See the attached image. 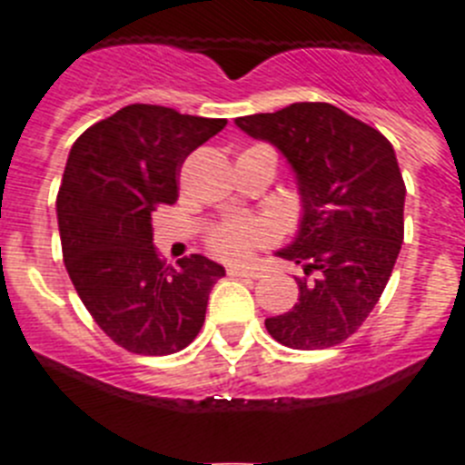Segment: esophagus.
Wrapping results in <instances>:
<instances>
[{
    "label": "esophagus",
    "mask_w": 465,
    "mask_h": 465,
    "mask_svg": "<svg viewBox=\"0 0 465 465\" xmlns=\"http://www.w3.org/2000/svg\"><path fill=\"white\" fill-rule=\"evenodd\" d=\"M230 277H240V279H258L256 270H244V268H230Z\"/></svg>",
    "instance_id": "obj_1"
}]
</instances>
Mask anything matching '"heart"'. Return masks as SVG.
<instances>
[{"label": "heart", "instance_id": "b5f03b06", "mask_svg": "<svg viewBox=\"0 0 465 465\" xmlns=\"http://www.w3.org/2000/svg\"><path fill=\"white\" fill-rule=\"evenodd\" d=\"M270 235H272V225L268 221H230L219 230H213L209 246L216 256L240 262L249 258L258 242H265Z\"/></svg>", "mask_w": 465, "mask_h": 465}]
</instances>
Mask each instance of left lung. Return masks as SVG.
Returning <instances> with one entry per match:
<instances>
[{"label": "left lung", "instance_id": "left-lung-1", "mask_svg": "<svg viewBox=\"0 0 465 465\" xmlns=\"http://www.w3.org/2000/svg\"><path fill=\"white\" fill-rule=\"evenodd\" d=\"M235 125L286 158L300 195L298 232L277 256L305 277H295L293 310L265 319V328L283 347H335L368 319L401 253L405 183L396 151L380 130L326 102H295Z\"/></svg>", "mask_w": 465, "mask_h": 465}]
</instances>
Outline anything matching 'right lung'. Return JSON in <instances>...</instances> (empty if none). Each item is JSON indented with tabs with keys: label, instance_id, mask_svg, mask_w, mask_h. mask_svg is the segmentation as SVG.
Masks as SVG:
<instances>
[{
	"label": "right lung",
	"instance_id": "1",
	"mask_svg": "<svg viewBox=\"0 0 465 465\" xmlns=\"http://www.w3.org/2000/svg\"><path fill=\"white\" fill-rule=\"evenodd\" d=\"M225 123L130 104L88 127L69 151L55 203L64 268L97 326L133 354L188 347L209 291L225 277L223 265L200 253L165 265L151 219L160 204L176 203L183 160Z\"/></svg>",
	"mask_w": 465,
	"mask_h": 465
}]
</instances>
